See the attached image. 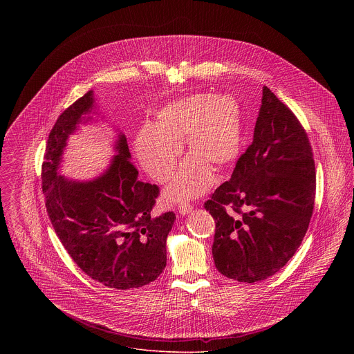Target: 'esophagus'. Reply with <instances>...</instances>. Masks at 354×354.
I'll use <instances>...</instances> for the list:
<instances>
[{
    "instance_id": "34e87169",
    "label": "esophagus",
    "mask_w": 354,
    "mask_h": 354,
    "mask_svg": "<svg viewBox=\"0 0 354 354\" xmlns=\"http://www.w3.org/2000/svg\"><path fill=\"white\" fill-rule=\"evenodd\" d=\"M192 208H194L192 204L183 202L178 204V208H177V209H178V212H180L181 215H185V214H189V212L192 211Z\"/></svg>"
}]
</instances>
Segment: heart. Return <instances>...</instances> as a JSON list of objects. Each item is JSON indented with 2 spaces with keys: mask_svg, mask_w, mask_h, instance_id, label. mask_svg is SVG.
I'll list each match as a JSON object with an SVG mask.
<instances>
[{
  "mask_svg": "<svg viewBox=\"0 0 354 354\" xmlns=\"http://www.w3.org/2000/svg\"><path fill=\"white\" fill-rule=\"evenodd\" d=\"M241 111L230 95L192 94L170 102L156 115V127L146 125L138 135L136 151L153 180L163 183L174 173L187 142L191 156L169 187L173 199L195 198L212 181L211 169L223 170L241 147Z\"/></svg>",
  "mask_w": 354,
  "mask_h": 354,
  "instance_id": "heart-1",
  "label": "heart"
}]
</instances>
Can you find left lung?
<instances>
[{
	"mask_svg": "<svg viewBox=\"0 0 354 354\" xmlns=\"http://www.w3.org/2000/svg\"><path fill=\"white\" fill-rule=\"evenodd\" d=\"M309 138L296 114L264 87L253 142L204 208L215 219L212 256L223 275L253 283L299 250L315 205Z\"/></svg>",
	"mask_w": 354,
	"mask_h": 354,
	"instance_id": "1",
	"label": "left lung"
}]
</instances>
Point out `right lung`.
I'll return each instance as SVG.
<instances>
[{
    "mask_svg": "<svg viewBox=\"0 0 354 354\" xmlns=\"http://www.w3.org/2000/svg\"><path fill=\"white\" fill-rule=\"evenodd\" d=\"M93 91L66 107L51 128L42 163V191L51 225L73 261L102 285L127 290L155 281L166 267L173 211L152 212L159 187L139 181L124 135L109 170L88 183L57 174L68 135L88 113Z\"/></svg>",
    "mask_w": 354,
    "mask_h": 354,
    "instance_id": "1",
    "label": "right lung"
}]
</instances>
